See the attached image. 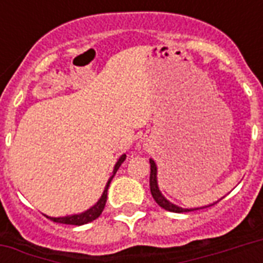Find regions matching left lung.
I'll return each instance as SVG.
<instances>
[{"instance_id": "left-lung-1", "label": "left lung", "mask_w": 263, "mask_h": 263, "mask_svg": "<svg viewBox=\"0 0 263 263\" xmlns=\"http://www.w3.org/2000/svg\"><path fill=\"white\" fill-rule=\"evenodd\" d=\"M150 191H152L153 198H154V200H156L157 203L160 204L162 209H165V210H168V212H173V213L192 212V210H198V209H203V208L212 206V204H209V206H203V208L184 209V208H180V206H176V204H173L172 202H169V200L166 199L162 194H161L160 188H158V183H157V165L153 160H150Z\"/></svg>"}]
</instances>
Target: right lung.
<instances>
[{
    "instance_id": "1",
    "label": "right lung",
    "mask_w": 263,
    "mask_h": 263,
    "mask_svg": "<svg viewBox=\"0 0 263 263\" xmlns=\"http://www.w3.org/2000/svg\"><path fill=\"white\" fill-rule=\"evenodd\" d=\"M127 158L125 154L120 157L119 161L116 162L115 169H113V175L110 176V179L107 180L106 187L103 190L102 196L99 198V200L97 203L92 206L91 209L86 210L84 213H80V214H72V216H65V217H49L46 216L47 218H50L51 221H54V222H59V224H68V225H84L87 224V222H91V221L97 220L99 216H101V213L103 212V208H105V204H106V199H107V188L110 185L111 179L115 177L116 172H117V169L120 168V165L123 164L124 160Z\"/></svg>"
}]
</instances>
